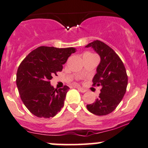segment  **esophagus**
<instances>
[{
    "label": "esophagus",
    "mask_w": 148,
    "mask_h": 148,
    "mask_svg": "<svg viewBox=\"0 0 148 148\" xmlns=\"http://www.w3.org/2000/svg\"><path fill=\"white\" fill-rule=\"evenodd\" d=\"M78 89V90L79 91V92H82V93H84V92H86V90L85 89H84V88H82V87H78L77 88Z\"/></svg>",
    "instance_id": "esophagus-1"
}]
</instances>
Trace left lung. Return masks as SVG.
<instances>
[{
    "mask_svg": "<svg viewBox=\"0 0 148 148\" xmlns=\"http://www.w3.org/2000/svg\"><path fill=\"white\" fill-rule=\"evenodd\" d=\"M86 47H92L100 56V63L92 82L93 86H101L99 97L86 108L96 115L102 116L112 112L126 92L128 78L123 62L112 48L96 40Z\"/></svg>",
    "mask_w": 148,
    "mask_h": 148,
    "instance_id": "obj_1",
    "label": "left lung"
}]
</instances>
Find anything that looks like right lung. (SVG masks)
Segmentation results:
<instances>
[{
	"instance_id": "obj_1",
	"label": "right lung",
	"mask_w": 148,
	"mask_h": 148,
	"mask_svg": "<svg viewBox=\"0 0 148 148\" xmlns=\"http://www.w3.org/2000/svg\"><path fill=\"white\" fill-rule=\"evenodd\" d=\"M74 52L76 49L72 47L39 46L22 61L16 74V85L22 102L33 114L50 118L64 107L69 87L54 89L50 80L62 71L63 64Z\"/></svg>"
}]
</instances>
